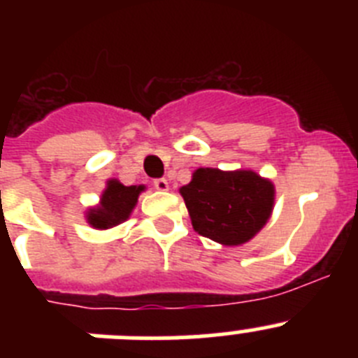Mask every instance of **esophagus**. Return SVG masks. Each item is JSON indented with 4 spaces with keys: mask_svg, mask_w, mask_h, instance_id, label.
<instances>
[{
    "mask_svg": "<svg viewBox=\"0 0 358 358\" xmlns=\"http://www.w3.org/2000/svg\"><path fill=\"white\" fill-rule=\"evenodd\" d=\"M154 188L159 189V192H166V189L170 188V185L166 179H156V181H154Z\"/></svg>",
    "mask_w": 358,
    "mask_h": 358,
    "instance_id": "obj_1",
    "label": "esophagus"
}]
</instances>
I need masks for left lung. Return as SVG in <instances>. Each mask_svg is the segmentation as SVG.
I'll return each mask as SVG.
<instances>
[{
    "label": "left lung",
    "mask_w": 358,
    "mask_h": 358,
    "mask_svg": "<svg viewBox=\"0 0 358 358\" xmlns=\"http://www.w3.org/2000/svg\"><path fill=\"white\" fill-rule=\"evenodd\" d=\"M179 192L194 229L222 245L249 242L274 206V185L252 170L197 169Z\"/></svg>",
    "instance_id": "left-lung-1"
}]
</instances>
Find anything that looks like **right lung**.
Segmentation results:
<instances>
[{"mask_svg":"<svg viewBox=\"0 0 358 358\" xmlns=\"http://www.w3.org/2000/svg\"><path fill=\"white\" fill-rule=\"evenodd\" d=\"M143 189V185L123 186L116 179L107 181L106 189H103L102 197H100V204L91 208L85 215L90 226L96 227V229H109V227L125 222L131 217L138 197H140Z\"/></svg>","mask_w":358,"mask_h":358,"instance_id":"right-lung-1","label":"right lung"}]
</instances>
